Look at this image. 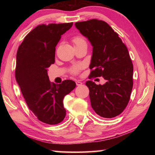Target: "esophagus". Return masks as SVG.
I'll use <instances>...</instances> for the list:
<instances>
[{
    "label": "esophagus",
    "mask_w": 155,
    "mask_h": 155,
    "mask_svg": "<svg viewBox=\"0 0 155 155\" xmlns=\"http://www.w3.org/2000/svg\"><path fill=\"white\" fill-rule=\"evenodd\" d=\"M76 84H77V86H81V85H82L83 83H81V82H80V81H76Z\"/></svg>",
    "instance_id": "obj_1"
}]
</instances>
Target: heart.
<instances>
[{"label":"heart","instance_id":"heart-1","mask_svg":"<svg viewBox=\"0 0 155 155\" xmlns=\"http://www.w3.org/2000/svg\"><path fill=\"white\" fill-rule=\"evenodd\" d=\"M73 41H74V44H78L80 42H83V41H84V40H83V39L81 38H75L74 39V40H73ZM82 68H83V65L81 64L74 65V66H73L71 69L72 74H78V72H79L80 70L82 69Z\"/></svg>","mask_w":155,"mask_h":155}]
</instances>
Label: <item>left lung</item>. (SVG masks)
I'll list each match as a JSON object with an SVG mask.
<instances>
[{
    "instance_id": "8db88e82",
    "label": "left lung",
    "mask_w": 155,
    "mask_h": 155,
    "mask_svg": "<svg viewBox=\"0 0 155 155\" xmlns=\"http://www.w3.org/2000/svg\"><path fill=\"white\" fill-rule=\"evenodd\" d=\"M75 27L93 47L90 77H103L107 81L103 85L85 83L91 107L101 117L112 118L124 111L133 89V65L128 49L104 21L78 22Z\"/></svg>"
}]
</instances>
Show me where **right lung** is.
<instances>
[{
	"label": "right lung",
	"mask_w": 155,
	"mask_h": 155,
	"mask_svg": "<svg viewBox=\"0 0 155 155\" xmlns=\"http://www.w3.org/2000/svg\"><path fill=\"white\" fill-rule=\"evenodd\" d=\"M73 23L40 25L25 37L16 54L15 78L28 108L41 122L54 125L65 118L64 98L76 87L72 80L55 84L48 68L54 63L55 47Z\"/></svg>",
	"instance_id": "right-lung-1"
}]
</instances>
